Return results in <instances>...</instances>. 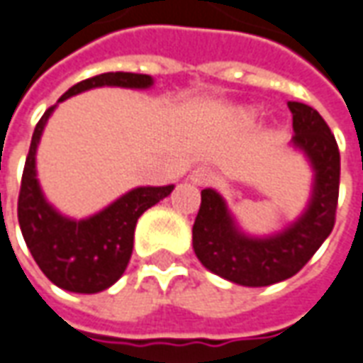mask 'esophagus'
Masks as SVG:
<instances>
[{"instance_id": "obj_1", "label": "esophagus", "mask_w": 363, "mask_h": 363, "mask_svg": "<svg viewBox=\"0 0 363 363\" xmlns=\"http://www.w3.org/2000/svg\"><path fill=\"white\" fill-rule=\"evenodd\" d=\"M189 179L194 182L195 186H209V184H213V179H215V174H213L209 168L199 166V168H195L194 172H191Z\"/></svg>"}]
</instances>
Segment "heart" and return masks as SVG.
<instances>
[{
    "label": "heart",
    "instance_id": "b5f03b06",
    "mask_svg": "<svg viewBox=\"0 0 363 363\" xmlns=\"http://www.w3.org/2000/svg\"><path fill=\"white\" fill-rule=\"evenodd\" d=\"M246 119H248V121L254 119V113H246Z\"/></svg>",
    "mask_w": 363,
    "mask_h": 363
}]
</instances>
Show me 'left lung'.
Segmentation results:
<instances>
[{"mask_svg":"<svg viewBox=\"0 0 363 363\" xmlns=\"http://www.w3.org/2000/svg\"><path fill=\"white\" fill-rule=\"evenodd\" d=\"M293 115L291 145L309 158L315 182L305 213L272 236L244 235L227 203L215 189H203L194 223V250L203 266L228 281L246 287L284 281L295 276L333 233L340 152L336 138L317 109L299 101L287 104Z\"/></svg>","mask_w":363,"mask_h":363,"instance_id":"8db88e82","label":"left lung"}]
</instances>
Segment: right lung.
Returning <instances> with one entry per match:
<instances>
[{
  "label": "right lung",
  "mask_w": 363,
  "mask_h": 363,
  "mask_svg": "<svg viewBox=\"0 0 363 363\" xmlns=\"http://www.w3.org/2000/svg\"><path fill=\"white\" fill-rule=\"evenodd\" d=\"M152 84L154 79L146 74L107 72L72 86L58 104L94 87L146 89ZM54 109L56 105L46 109L30 138L17 201L19 227L38 268L54 285L72 293H99L125 274L138 217L168 197L174 186L135 187L104 211L79 220L60 215L45 199L37 179V146Z\"/></svg>",
  "instance_id": "obj_1"
}]
</instances>
